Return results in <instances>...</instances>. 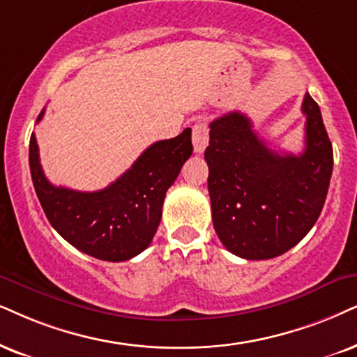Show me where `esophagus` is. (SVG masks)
<instances>
[{
	"instance_id": "obj_1",
	"label": "esophagus",
	"mask_w": 357,
	"mask_h": 357,
	"mask_svg": "<svg viewBox=\"0 0 357 357\" xmlns=\"http://www.w3.org/2000/svg\"><path fill=\"white\" fill-rule=\"evenodd\" d=\"M207 143H209V128H207V125L202 123V121H197V123L192 126L194 151L202 153L206 150Z\"/></svg>"
}]
</instances>
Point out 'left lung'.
I'll return each instance as SVG.
<instances>
[{"instance_id":"8db88e82","label":"left lung","mask_w":357,"mask_h":357,"mask_svg":"<svg viewBox=\"0 0 357 357\" xmlns=\"http://www.w3.org/2000/svg\"><path fill=\"white\" fill-rule=\"evenodd\" d=\"M305 150L278 153L265 145L241 112L209 128L212 222L224 247L247 260H267L295 247L317 222L333 173V146L318 103L306 93Z\"/></svg>"}]
</instances>
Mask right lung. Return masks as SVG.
<instances>
[{
	"instance_id": "add662e5",
	"label": "right lung",
	"mask_w": 357,
	"mask_h": 357,
	"mask_svg": "<svg viewBox=\"0 0 357 357\" xmlns=\"http://www.w3.org/2000/svg\"><path fill=\"white\" fill-rule=\"evenodd\" d=\"M44 116V108L38 121ZM192 153L191 128L153 143L116 181L93 192L54 186L44 176L34 133L31 178L46 218L70 245L98 260L123 261L150 245L165 196Z\"/></svg>"
}]
</instances>
